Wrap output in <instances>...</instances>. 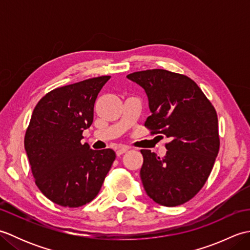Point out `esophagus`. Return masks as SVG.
Here are the masks:
<instances>
[{"label":"esophagus","instance_id":"34e87169","mask_svg":"<svg viewBox=\"0 0 250 250\" xmlns=\"http://www.w3.org/2000/svg\"><path fill=\"white\" fill-rule=\"evenodd\" d=\"M129 150V148L128 147H125V146H122V147H118L116 149V153H117V156H120V155H122V153H125V152H126Z\"/></svg>","mask_w":250,"mask_h":250}]
</instances>
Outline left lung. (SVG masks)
Wrapping results in <instances>:
<instances>
[{"mask_svg":"<svg viewBox=\"0 0 250 250\" xmlns=\"http://www.w3.org/2000/svg\"><path fill=\"white\" fill-rule=\"evenodd\" d=\"M126 78L145 90L151 115L145 126L166 135V156L148 149L141 179L147 195L163 206H177L203 187L219 151L218 119L205 94L192 79L167 70H147Z\"/></svg>","mask_w":250,"mask_h":250,"instance_id":"8db88e82","label":"left lung"}]
</instances>
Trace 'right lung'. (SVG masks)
Segmentation results:
<instances>
[{
  "mask_svg": "<svg viewBox=\"0 0 250 250\" xmlns=\"http://www.w3.org/2000/svg\"><path fill=\"white\" fill-rule=\"evenodd\" d=\"M109 76L54 89L40 100L24 136V149L39 189L54 203L79 207L91 202L113 164V149L82 144L93 107Z\"/></svg>",
  "mask_w": 250,
  "mask_h": 250,
  "instance_id": "add662e5",
  "label": "right lung"
}]
</instances>
